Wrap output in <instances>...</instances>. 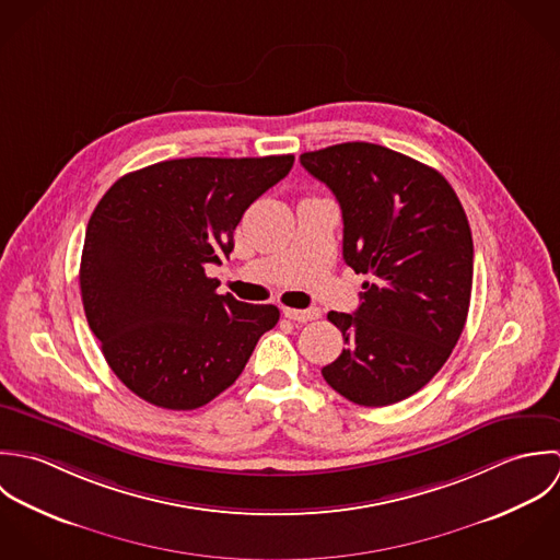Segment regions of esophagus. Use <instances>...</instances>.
<instances>
[{
	"label": "esophagus",
	"mask_w": 560,
	"mask_h": 560,
	"mask_svg": "<svg viewBox=\"0 0 560 560\" xmlns=\"http://www.w3.org/2000/svg\"><path fill=\"white\" fill-rule=\"evenodd\" d=\"M283 316L294 320V323H312L320 316L318 310H292V307H283Z\"/></svg>",
	"instance_id": "34e87169"
}]
</instances>
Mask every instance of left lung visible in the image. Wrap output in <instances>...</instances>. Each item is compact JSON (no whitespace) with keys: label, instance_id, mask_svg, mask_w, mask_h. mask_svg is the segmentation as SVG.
Listing matches in <instances>:
<instances>
[{"label":"left lung","instance_id":"left-lung-1","mask_svg":"<svg viewBox=\"0 0 560 560\" xmlns=\"http://www.w3.org/2000/svg\"><path fill=\"white\" fill-rule=\"evenodd\" d=\"M341 208L343 261L370 275L354 314L329 312L346 348L325 381L361 407L420 392L463 334L474 244L463 206L435 168L372 142L301 155Z\"/></svg>","mask_w":560,"mask_h":560}]
</instances>
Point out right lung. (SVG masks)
I'll use <instances>...</instances> for the list:
<instances>
[{
  "instance_id": "add662e5",
  "label": "right lung",
  "mask_w": 560,
  "mask_h": 560,
  "mask_svg": "<svg viewBox=\"0 0 560 560\" xmlns=\"http://www.w3.org/2000/svg\"><path fill=\"white\" fill-rule=\"evenodd\" d=\"M294 155L182 158L122 175L97 203L80 264L91 331L120 383L173 411L199 409L242 374L279 323L275 305L217 294L206 275L248 206Z\"/></svg>"
}]
</instances>
